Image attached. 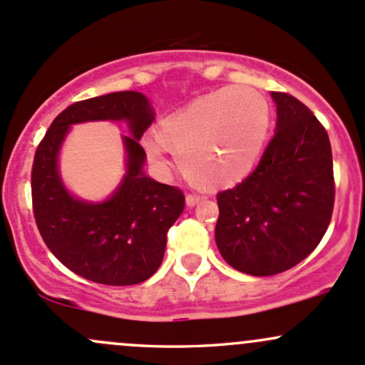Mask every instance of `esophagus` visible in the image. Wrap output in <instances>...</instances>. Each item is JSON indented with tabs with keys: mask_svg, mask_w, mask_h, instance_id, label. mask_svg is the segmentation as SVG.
<instances>
[{
	"mask_svg": "<svg viewBox=\"0 0 365 365\" xmlns=\"http://www.w3.org/2000/svg\"><path fill=\"white\" fill-rule=\"evenodd\" d=\"M202 199H205V195H199V194H189L185 197V202H187V206H195L197 205V202H201Z\"/></svg>",
	"mask_w": 365,
	"mask_h": 365,
	"instance_id": "1",
	"label": "esophagus"
}]
</instances>
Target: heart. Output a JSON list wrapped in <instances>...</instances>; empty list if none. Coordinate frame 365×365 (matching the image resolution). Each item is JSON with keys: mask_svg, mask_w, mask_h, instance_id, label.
I'll return each instance as SVG.
<instances>
[{"mask_svg": "<svg viewBox=\"0 0 365 365\" xmlns=\"http://www.w3.org/2000/svg\"><path fill=\"white\" fill-rule=\"evenodd\" d=\"M271 108L266 96L252 87H222L199 96L147 134L143 147L164 164L166 147L183 175L202 189L236 185L253 170L266 145Z\"/></svg>", "mask_w": 365, "mask_h": 365, "instance_id": "heart-1", "label": "heart"}]
</instances>
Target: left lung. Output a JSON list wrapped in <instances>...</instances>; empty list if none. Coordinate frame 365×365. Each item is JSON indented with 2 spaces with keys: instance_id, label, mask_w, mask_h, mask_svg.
Returning <instances> with one entry per match:
<instances>
[{
  "instance_id": "obj_1",
  "label": "left lung",
  "mask_w": 365,
  "mask_h": 365,
  "mask_svg": "<svg viewBox=\"0 0 365 365\" xmlns=\"http://www.w3.org/2000/svg\"><path fill=\"white\" fill-rule=\"evenodd\" d=\"M276 133L252 175L217 195L215 241L225 262L273 276L304 260L324 237L334 210L329 134L312 110L271 92Z\"/></svg>"
}]
</instances>
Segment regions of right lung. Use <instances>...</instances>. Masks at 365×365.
Here are the masks:
<instances>
[{
    "label": "right lung",
    "mask_w": 365,
    "mask_h": 365,
    "mask_svg": "<svg viewBox=\"0 0 365 365\" xmlns=\"http://www.w3.org/2000/svg\"><path fill=\"white\" fill-rule=\"evenodd\" d=\"M89 120H125L128 173L110 200L86 203L63 189L56 153L69 125ZM153 122L141 92L124 91L76 101L63 110L38 145L31 171V195L38 231L53 255L82 278L103 285H136L159 269L168 231L185 208L178 187L143 173L147 159L140 138Z\"/></svg>",
    "instance_id": "right-lung-1"
}]
</instances>
